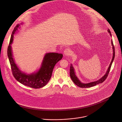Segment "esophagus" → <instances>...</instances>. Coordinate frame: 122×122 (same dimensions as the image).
<instances>
[{"mask_svg": "<svg viewBox=\"0 0 122 122\" xmlns=\"http://www.w3.org/2000/svg\"><path fill=\"white\" fill-rule=\"evenodd\" d=\"M64 55L66 56H70L72 54V52H71V51L70 49H66L65 50H64Z\"/></svg>", "mask_w": 122, "mask_h": 122, "instance_id": "obj_1", "label": "esophagus"}]
</instances>
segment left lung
Wrapping results in <instances>:
<instances>
[{"label": "left lung", "instance_id": "1", "mask_svg": "<svg viewBox=\"0 0 122 122\" xmlns=\"http://www.w3.org/2000/svg\"><path fill=\"white\" fill-rule=\"evenodd\" d=\"M107 31L110 34V35L111 37H112L111 35V32L109 30V29L107 30ZM111 45L112 46V49H113V56H112V59L111 60V62L109 65V67L107 68V70L106 72V73L104 74V76H103L101 78H100L99 79H98L97 81H92V82H91L89 83H84L82 82L78 78V77L77 76V75H76V73L75 72V69L74 68V67L72 65V64H71L70 65V75L71 77V79L74 82V83L75 84H76L77 86L80 87V88H90V87H92L93 86H94L96 85H97L98 84L101 83L102 82H103L107 78V76H108V74L109 73L112 64L113 63V62L114 61V58H115V48L113 45V41L112 40H111Z\"/></svg>", "mask_w": 122, "mask_h": 122}]
</instances>
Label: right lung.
<instances>
[{
    "label": "right lung",
    "instance_id": "obj_1",
    "mask_svg": "<svg viewBox=\"0 0 122 122\" xmlns=\"http://www.w3.org/2000/svg\"><path fill=\"white\" fill-rule=\"evenodd\" d=\"M23 23L21 25H23ZM21 25L18 24L15 28L11 35L9 45L7 49V56L11 65L12 73L15 79L26 86L38 89L45 86L51 77L52 72L56 64L63 57L62 54L50 52L45 54L41 66L35 72L27 73L20 70L15 63L11 45L13 42L14 35L18 31Z\"/></svg>",
    "mask_w": 122,
    "mask_h": 122
}]
</instances>
